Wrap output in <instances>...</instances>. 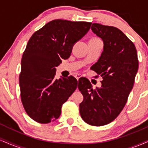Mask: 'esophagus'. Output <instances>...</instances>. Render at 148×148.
Listing matches in <instances>:
<instances>
[{
    "label": "esophagus",
    "mask_w": 148,
    "mask_h": 148,
    "mask_svg": "<svg viewBox=\"0 0 148 148\" xmlns=\"http://www.w3.org/2000/svg\"><path fill=\"white\" fill-rule=\"evenodd\" d=\"M81 76H81V74H78V73H76V74H75V78L76 79H77V81L80 79V78L81 77Z\"/></svg>",
    "instance_id": "obj_1"
}]
</instances>
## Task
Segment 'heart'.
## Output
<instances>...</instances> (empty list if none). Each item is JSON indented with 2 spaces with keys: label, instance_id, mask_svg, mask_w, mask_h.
I'll list each match as a JSON object with an SVG mask.
<instances>
[{
  "label": "heart",
  "instance_id": "1",
  "mask_svg": "<svg viewBox=\"0 0 148 148\" xmlns=\"http://www.w3.org/2000/svg\"><path fill=\"white\" fill-rule=\"evenodd\" d=\"M96 39H97V38H92V39H91V40H96Z\"/></svg>",
  "mask_w": 148,
  "mask_h": 148
}]
</instances>
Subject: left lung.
<instances>
[{
	"label": "left lung",
	"instance_id": "left-lung-1",
	"mask_svg": "<svg viewBox=\"0 0 148 148\" xmlns=\"http://www.w3.org/2000/svg\"><path fill=\"white\" fill-rule=\"evenodd\" d=\"M91 29L103 42L101 56L91 67L103 80L95 89L88 80L78 87L84 96L79 111L86 123L99 127L111 123L123 111L133 88L138 60L134 43L118 28L95 23Z\"/></svg>",
	"mask_w": 148,
	"mask_h": 148
}]
</instances>
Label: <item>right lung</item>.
<instances>
[{"label": "right lung", "mask_w": 148, "mask_h": 148, "mask_svg": "<svg viewBox=\"0 0 148 148\" xmlns=\"http://www.w3.org/2000/svg\"><path fill=\"white\" fill-rule=\"evenodd\" d=\"M91 24L53 20L30 38L21 59L19 86L23 108L35 121L47 124L57 120L62 104L77 88L78 81L73 76L56 79V67L62 59L69 58L73 46Z\"/></svg>", "instance_id": "add662e5"}]
</instances>
